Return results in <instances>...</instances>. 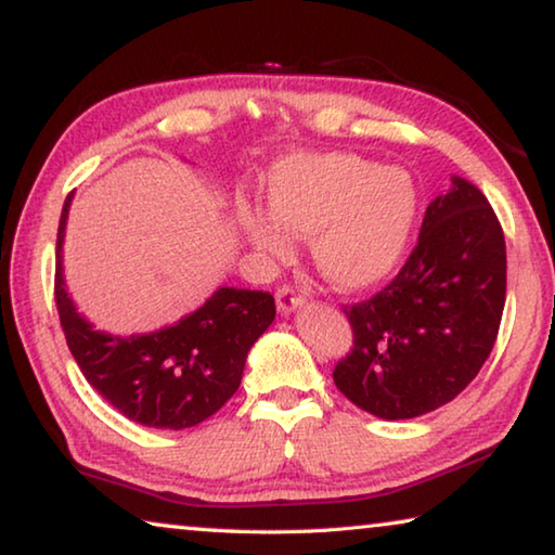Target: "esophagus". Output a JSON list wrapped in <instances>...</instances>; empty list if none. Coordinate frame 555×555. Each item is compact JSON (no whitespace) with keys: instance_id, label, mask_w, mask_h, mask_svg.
Masks as SVG:
<instances>
[{"instance_id":"1","label":"esophagus","mask_w":555,"mask_h":555,"mask_svg":"<svg viewBox=\"0 0 555 555\" xmlns=\"http://www.w3.org/2000/svg\"><path fill=\"white\" fill-rule=\"evenodd\" d=\"M304 304H306V298L300 296V294H296L294 286H281L276 291V306H279V313L281 315L294 313L296 308H300Z\"/></svg>"}]
</instances>
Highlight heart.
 Here are the masks:
<instances>
[{
	"instance_id": "heart-1",
	"label": "heart",
	"mask_w": 555,
	"mask_h": 555,
	"mask_svg": "<svg viewBox=\"0 0 555 555\" xmlns=\"http://www.w3.org/2000/svg\"><path fill=\"white\" fill-rule=\"evenodd\" d=\"M267 212L234 203V224L271 264L294 257V240L311 242L327 284L360 294L397 274L418 220V185L406 168L345 152H298L271 166Z\"/></svg>"
}]
</instances>
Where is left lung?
I'll list each match as a JSON object with an SVG mask.
<instances>
[{
    "mask_svg": "<svg viewBox=\"0 0 555 555\" xmlns=\"http://www.w3.org/2000/svg\"><path fill=\"white\" fill-rule=\"evenodd\" d=\"M506 296L504 232L482 191L453 176L397 279L345 308L354 347L333 379L354 406L401 421L453 401L490 357Z\"/></svg>",
    "mask_w": 555,
    "mask_h": 555,
    "instance_id": "8db88e82",
    "label": "left lung"
}]
</instances>
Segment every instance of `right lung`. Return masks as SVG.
<instances>
[{"mask_svg": "<svg viewBox=\"0 0 555 555\" xmlns=\"http://www.w3.org/2000/svg\"><path fill=\"white\" fill-rule=\"evenodd\" d=\"M73 193L65 198L55 257V306L70 352L90 387L121 416L149 428H191L210 418L240 389L244 362L274 323V296L222 286L198 311L142 335L95 331L68 296L63 237Z\"/></svg>", "mask_w": 555, "mask_h": 555, "instance_id": "right-lung-1", "label": "right lung"}]
</instances>
